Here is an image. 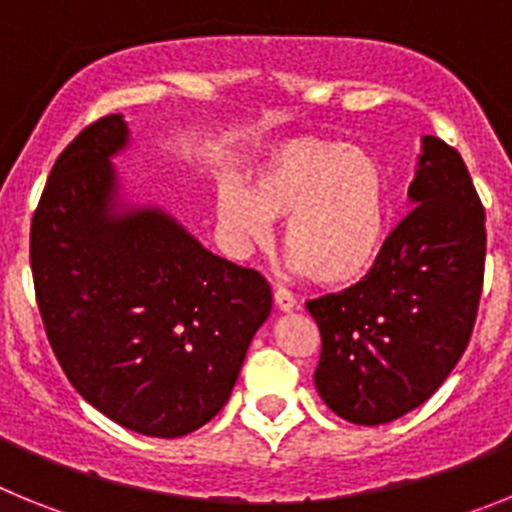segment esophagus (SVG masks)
<instances>
[{"label": "esophagus", "instance_id": "1", "mask_svg": "<svg viewBox=\"0 0 512 512\" xmlns=\"http://www.w3.org/2000/svg\"><path fill=\"white\" fill-rule=\"evenodd\" d=\"M274 305H277L279 312L297 310V300L289 289H277V292H274Z\"/></svg>", "mask_w": 512, "mask_h": 512}]
</instances>
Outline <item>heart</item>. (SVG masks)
Returning a JSON list of instances; mask_svg holds the SVG:
<instances>
[{
  "label": "heart",
  "mask_w": 512,
  "mask_h": 512,
  "mask_svg": "<svg viewBox=\"0 0 512 512\" xmlns=\"http://www.w3.org/2000/svg\"><path fill=\"white\" fill-rule=\"evenodd\" d=\"M217 217L241 243H264L284 220L297 271L341 289L374 271L390 243V182L374 153L341 140H279L251 166L246 189L217 192Z\"/></svg>",
  "instance_id": "heart-1"
}]
</instances>
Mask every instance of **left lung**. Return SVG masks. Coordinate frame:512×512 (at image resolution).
Returning a JSON list of instances; mask_svg holds the SVG:
<instances>
[{"label": "left lung", "instance_id": "obj_1", "mask_svg": "<svg viewBox=\"0 0 512 512\" xmlns=\"http://www.w3.org/2000/svg\"><path fill=\"white\" fill-rule=\"evenodd\" d=\"M413 210L364 282L307 302L323 338L315 387L343 420L382 425L423 405L461 359L485 279V207L467 164L423 135Z\"/></svg>", "mask_w": 512, "mask_h": 512}]
</instances>
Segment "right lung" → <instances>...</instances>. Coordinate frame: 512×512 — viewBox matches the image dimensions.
I'll use <instances>...</instances> for the list:
<instances>
[{"label":"right lung","mask_w":512,"mask_h":512,"mask_svg":"<svg viewBox=\"0 0 512 512\" xmlns=\"http://www.w3.org/2000/svg\"><path fill=\"white\" fill-rule=\"evenodd\" d=\"M107 115L58 156L30 228L40 318L74 390L128 431L179 438L228 402L271 312L259 271L207 251L176 217L122 194Z\"/></svg>","instance_id":"add662e5"}]
</instances>
